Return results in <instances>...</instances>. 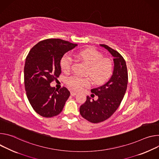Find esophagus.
I'll return each mask as SVG.
<instances>
[{
  "instance_id": "esophagus-1",
  "label": "esophagus",
  "mask_w": 159,
  "mask_h": 159,
  "mask_svg": "<svg viewBox=\"0 0 159 159\" xmlns=\"http://www.w3.org/2000/svg\"><path fill=\"white\" fill-rule=\"evenodd\" d=\"M77 95V93L74 91H70V95L71 96H75Z\"/></svg>"
}]
</instances>
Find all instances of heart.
Instances as JSON below:
<instances>
[{"label": "heart", "instance_id": "obj_1", "mask_svg": "<svg viewBox=\"0 0 159 159\" xmlns=\"http://www.w3.org/2000/svg\"><path fill=\"white\" fill-rule=\"evenodd\" d=\"M75 57L88 66L86 74L89 75L92 81L97 84L106 82L113 72V63L111 59L103 57L100 52L93 48H88L75 53ZM62 71L69 72L72 66V59L68 55H64L60 62ZM68 85L76 90L83 86L90 84V80L87 78H80L72 76L67 79Z\"/></svg>", "mask_w": 159, "mask_h": 159}]
</instances>
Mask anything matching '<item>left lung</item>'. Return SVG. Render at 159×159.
<instances>
[{"label":"left lung","instance_id":"1","mask_svg":"<svg viewBox=\"0 0 159 159\" xmlns=\"http://www.w3.org/2000/svg\"><path fill=\"white\" fill-rule=\"evenodd\" d=\"M100 45L107 49L113 56L114 67L112 76L108 82L91 90L98 99L91 100L87 96L86 102L80 108L81 116L92 123L104 121L115 112L126 93L128 80L126 61L122 56L107 45Z\"/></svg>","mask_w":159,"mask_h":159}]
</instances>
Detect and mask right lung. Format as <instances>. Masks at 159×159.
<instances>
[{
	"label": "right lung",
	"mask_w": 159,
	"mask_h": 159,
	"mask_svg": "<svg viewBox=\"0 0 159 159\" xmlns=\"http://www.w3.org/2000/svg\"><path fill=\"white\" fill-rule=\"evenodd\" d=\"M77 45L61 39H47L28 53L24 67L25 87L31 107L42 117L59 114L70 95L66 87L56 89L50 83L61 73L60 62L63 56Z\"/></svg>",
	"instance_id": "obj_1"
}]
</instances>
